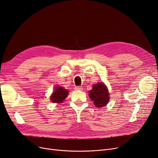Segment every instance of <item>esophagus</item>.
Masks as SVG:
<instances>
[{"instance_id": "1", "label": "esophagus", "mask_w": 158, "mask_h": 158, "mask_svg": "<svg viewBox=\"0 0 158 158\" xmlns=\"http://www.w3.org/2000/svg\"><path fill=\"white\" fill-rule=\"evenodd\" d=\"M75 90H83V88H82V86H77L75 87Z\"/></svg>"}]
</instances>
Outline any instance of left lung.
I'll use <instances>...</instances> for the list:
<instances>
[{
  "label": "left lung",
  "mask_w": 158,
  "mask_h": 158,
  "mask_svg": "<svg viewBox=\"0 0 158 158\" xmlns=\"http://www.w3.org/2000/svg\"><path fill=\"white\" fill-rule=\"evenodd\" d=\"M89 97L94 102V105L98 108L106 106L110 99L108 89L102 83L93 86L92 90L89 92Z\"/></svg>",
  "instance_id": "obj_1"
}]
</instances>
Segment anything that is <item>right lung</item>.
<instances>
[{
    "label": "right lung",
    "instance_id": "right-lung-1",
    "mask_svg": "<svg viewBox=\"0 0 158 158\" xmlns=\"http://www.w3.org/2000/svg\"><path fill=\"white\" fill-rule=\"evenodd\" d=\"M68 91L61 86L56 87V90L53 92L51 96V101L52 102L56 103H60L67 97Z\"/></svg>",
    "mask_w": 158,
    "mask_h": 158
}]
</instances>
